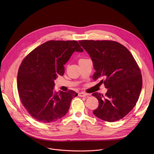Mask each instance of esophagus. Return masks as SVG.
I'll return each instance as SVG.
<instances>
[{
    "label": "esophagus",
    "mask_w": 154,
    "mask_h": 154,
    "mask_svg": "<svg viewBox=\"0 0 154 154\" xmlns=\"http://www.w3.org/2000/svg\"><path fill=\"white\" fill-rule=\"evenodd\" d=\"M87 95H88V94L86 93H84V92H79V96H80V97H85Z\"/></svg>",
    "instance_id": "1"
}]
</instances>
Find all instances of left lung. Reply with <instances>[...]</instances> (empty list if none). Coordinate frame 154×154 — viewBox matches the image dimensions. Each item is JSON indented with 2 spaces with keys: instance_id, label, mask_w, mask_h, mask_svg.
<instances>
[{
  "instance_id": "left-lung-1",
  "label": "left lung",
  "mask_w": 154,
  "mask_h": 154,
  "mask_svg": "<svg viewBox=\"0 0 154 154\" xmlns=\"http://www.w3.org/2000/svg\"><path fill=\"white\" fill-rule=\"evenodd\" d=\"M90 55L95 72L94 80L100 79L108 88L105 95L92 94L99 100L93 111L98 118L114 122L124 117L135 107L142 87L141 71L127 48L113 40H79Z\"/></svg>"
}]
</instances>
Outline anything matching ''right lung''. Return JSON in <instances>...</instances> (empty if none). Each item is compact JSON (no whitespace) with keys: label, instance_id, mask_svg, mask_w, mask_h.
Segmentation results:
<instances>
[{"label":"right lung","instance_id":"right-lung-1","mask_svg":"<svg viewBox=\"0 0 154 154\" xmlns=\"http://www.w3.org/2000/svg\"><path fill=\"white\" fill-rule=\"evenodd\" d=\"M83 48L76 40H49L36 47L22 60L17 74V89L23 107L42 123L57 120L67 114L78 94L54 91V80L64 74V64Z\"/></svg>","mask_w":154,"mask_h":154}]
</instances>
